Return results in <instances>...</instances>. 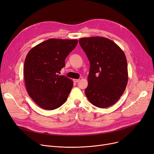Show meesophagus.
Listing matches in <instances>:
<instances>
[{"label": "esophagus", "instance_id": "esophagus-1", "mask_svg": "<svg viewBox=\"0 0 154 154\" xmlns=\"http://www.w3.org/2000/svg\"><path fill=\"white\" fill-rule=\"evenodd\" d=\"M79 80H80L79 79H74V82L75 83H77L79 82Z\"/></svg>", "mask_w": 154, "mask_h": 154}]
</instances>
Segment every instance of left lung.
<instances>
[{
  "mask_svg": "<svg viewBox=\"0 0 154 154\" xmlns=\"http://www.w3.org/2000/svg\"><path fill=\"white\" fill-rule=\"evenodd\" d=\"M79 44L90 61L88 86L85 90L88 100L102 109L115 104L128 82L124 52L114 42L103 37L81 38Z\"/></svg>",
  "mask_w": 154,
  "mask_h": 154,
  "instance_id": "1",
  "label": "left lung"
}]
</instances>
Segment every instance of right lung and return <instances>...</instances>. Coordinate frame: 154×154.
Here are the masks:
<instances>
[{
  "instance_id": "add662e5",
  "label": "right lung",
  "mask_w": 154,
  "mask_h": 154,
  "mask_svg": "<svg viewBox=\"0 0 154 154\" xmlns=\"http://www.w3.org/2000/svg\"><path fill=\"white\" fill-rule=\"evenodd\" d=\"M77 43V39L50 38L28 52L24 62V80L30 97L40 107L54 110L67 99L74 82L58 73Z\"/></svg>"
}]
</instances>
